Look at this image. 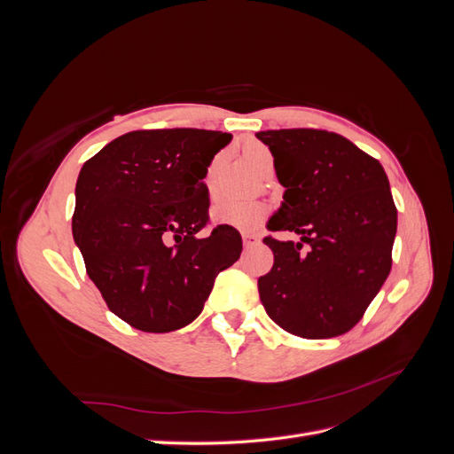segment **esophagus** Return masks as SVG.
Listing matches in <instances>:
<instances>
[{"label":"esophagus","instance_id":"obj_1","mask_svg":"<svg viewBox=\"0 0 454 454\" xmlns=\"http://www.w3.org/2000/svg\"><path fill=\"white\" fill-rule=\"evenodd\" d=\"M257 240H259V235H255V232H250V231L242 232V242L246 248H248V246H254Z\"/></svg>","mask_w":454,"mask_h":454}]
</instances>
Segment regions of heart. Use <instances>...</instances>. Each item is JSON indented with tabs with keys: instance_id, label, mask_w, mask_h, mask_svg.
Instances as JSON below:
<instances>
[{
	"instance_id": "1",
	"label": "heart",
	"mask_w": 454,
	"mask_h": 454,
	"mask_svg": "<svg viewBox=\"0 0 454 454\" xmlns=\"http://www.w3.org/2000/svg\"><path fill=\"white\" fill-rule=\"evenodd\" d=\"M242 155H244L246 162H248L250 167L255 172H259L261 176L272 170V167H274V157L265 144H259V142L246 144L242 149ZM219 160H222V157L219 155L214 157L212 162L208 164V168H206L204 182H206V187H208L210 191L214 189V184H215ZM265 215H267V204L259 202V200H239V199H231V197H222V199H217L210 208V217L215 223L235 227V229H244V231L255 229L261 222H263Z\"/></svg>"
}]
</instances>
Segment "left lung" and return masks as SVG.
<instances>
[{
    "mask_svg": "<svg viewBox=\"0 0 454 454\" xmlns=\"http://www.w3.org/2000/svg\"><path fill=\"white\" fill-rule=\"evenodd\" d=\"M284 185L267 237L270 272L257 280L267 314L287 333H347L388 278L397 210L382 164L340 134L314 129L257 132Z\"/></svg>",
    "mask_w": 454,
    "mask_h": 454,
    "instance_id": "1",
    "label": "left lung"
}]
</instances>
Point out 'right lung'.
I'll return each instance as SVG.
<instances>
[{
    "instance_id": "1",
    "label": "right lung",
    "mask_w": 454,
    "mask_h": 454,
    "mask_svg": "<svg viewBox=\"0 0 454 454\" xmlns=\"http://www.w3.org/2000/svg\"><path fill=\"white\" fill-rule=\"evenodd\" d=\"M232 136L136 130L109 142L79 172L74 240L109 310L147 333H168L202 312L214 280L240 257V232L208 225L206 168Z\"/></svg>"
}]
</instances>
